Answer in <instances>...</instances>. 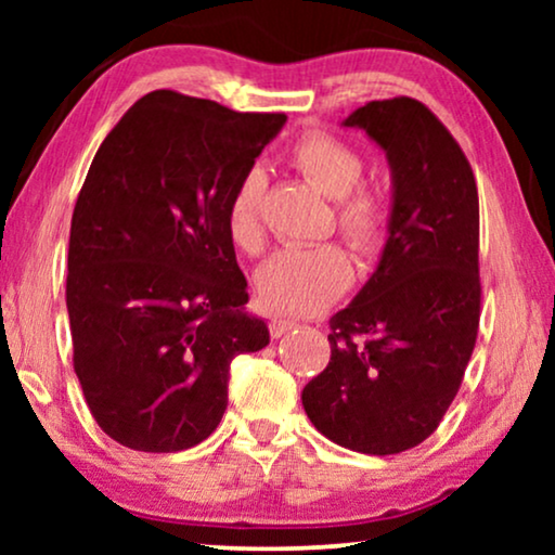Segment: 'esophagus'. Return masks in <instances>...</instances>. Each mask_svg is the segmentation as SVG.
Instances as JSON below:
<instances>
[{
    "mask_svg": "<svg viewBox=\"0 0 555 555\" xmlns=\"http://www.w3.org/2000/svg\"><path fill=\"white\" fill-rule=\"evenodd\" d=\"M295 321H291V318H283V315H278V318H272L270 321V333L275 338H280V336H285V333H291L293 328H295Z\"/></svg>",
    "mask_w": 555,
    "mask_h": 555,
    "instance_id": "34e87169",
    "label": "esophagus"
}]
</instances>
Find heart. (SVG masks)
Wrapping results in <instances>:
<instances>
[{
  "label": "heart",
  "mask_w": 555,
  "mask_h": 555,
  "mask_svg": "<svg viewBox=\"0 0 555 555\" xmlns=\"http://www.w3.org/2000/svg\"><path fill=\"white\" fill-rule=\"evenodd\" d=\"M291 164L302 177L336 199V224L361 253H374L389 237L391 202L382 189L363 184L366 158L361 149L328 131H308L291 146ZM264 173L249 166L227 202V234L245 253H260ZM353 278V262L344 247H287L257 272V293L278 313H315L331 306Z\"/></svg>",
  "instance_id": "1"
}]
</instances>
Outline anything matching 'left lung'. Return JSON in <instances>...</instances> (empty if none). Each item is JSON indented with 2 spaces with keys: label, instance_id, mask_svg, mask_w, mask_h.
<instances>
[{
  "label": "left lung",
  "instance_id": "8db88e82",
  "mask_svg": "<svg viewBox=\"0 0 555 555\" xmlns=\"http://www.w3.org/2000/svg\"><path fill=\"white\" fill-rule=\"evenodd\" d=\"M386 151L389 240L351 306L331 318V361L302 389L315 429L346 450L422 444L457 397L480 328V202L473 166L414 98L346 118Z\"/></svg>",
  "mask_w": 555,
  "mask_h": 555
}]
</instances>
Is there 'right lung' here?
I'll list each match as a JSON object with an SVG mask.
<instances>
[{"mask_svg": "<svg viewBox=\"0 0 555 555\" xmlns=\"http://www.w3.org/2000/svg\"><path fill=\"white\" fill-rule=\"evenodd\" d=\"M287 120L154 90L105 135L73 209L67 315L90 414L139 452H181L222 422L234 356L270 331L249 300L227 202Z\"/></svg>", "mask_w": 555, "mask_h": 555, "instance_id": "right-lung-1", "label": "right lung"}]
</instances>
